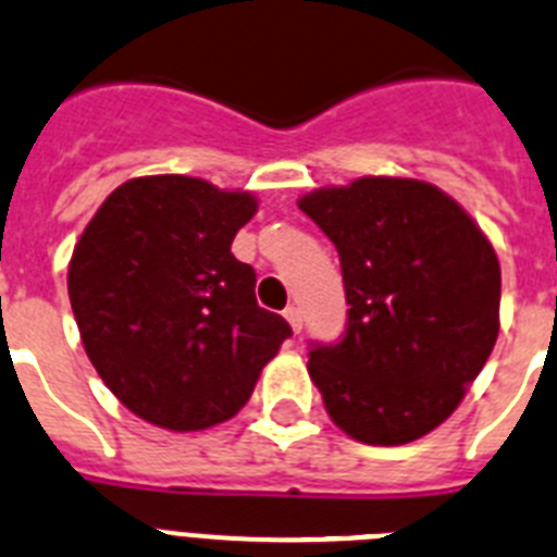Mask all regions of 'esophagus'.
<instances>
[{
	"instance_id": "34e87169",
	"label": "esophagus",
	"mask_w": 557,
	"mask_h": 557,
	"mask_svg": "<svg viewBox=\"0 0 557 557\" xmlns=\"http://www.w3.org/2000/svg\"><path fill=\"white\" fill-rule=\"evenodd\" d=\"M283 317L288 319V325H292L294 333L302 331V311H299V308L288 306V308H285V311H283Z\"/></svg>"
}]
</instances>
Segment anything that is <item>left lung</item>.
<instances>
[{"label": "left lung", "instance_id": "obj_1", "mask_svg": "<svg viewBox=\"0 0 557 557\" xmlns=\"http://www.w3.org/2000/svg\"><path fill=\"white\" fill-rule=\"evenodd\" d=\"M338 251L347 327L311 342L327 414L367 446H404L454 412L499 336L496 251L451 196L367 176L299 198Z\"/></svg>", "mask_w": 557, "mask_h": 557}]
</instances>
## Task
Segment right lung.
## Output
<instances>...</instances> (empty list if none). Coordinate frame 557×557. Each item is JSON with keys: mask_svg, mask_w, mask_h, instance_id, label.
<instances>
[{"mask_svg": "<svg viewBox=\"0 0 557 557\" xmlns=\"http://www.w3.org/2000/svg\"><path fill=\"white\" fill-rule=\"evenodd\" d=\"M251 193L205 178L120 185L70 260V302L86 356L120 404L171 432L238 414L292 325L255 299V269L230 251Z\"/></svg>", "mask_w": 557, "mask_h": 557, "instance_id": "right-lung-1", "label": "right lung"}]
</instances>
